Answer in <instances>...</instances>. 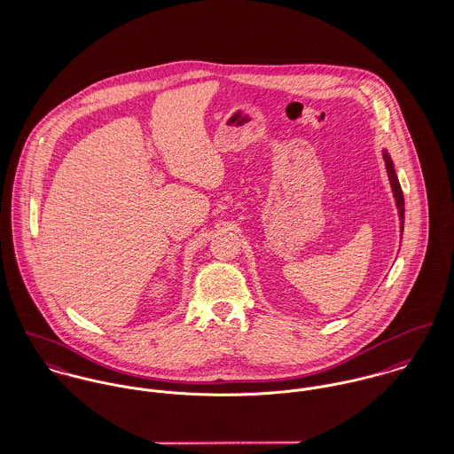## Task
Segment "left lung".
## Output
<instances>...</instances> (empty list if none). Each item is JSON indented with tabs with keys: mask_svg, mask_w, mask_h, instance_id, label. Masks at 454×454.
Masks as SVG:
<instances>
[{
	"mask_svg": "<svg viewBox=\"0 0 454 454\" xmlns=\"http://www.w3.org/2000/svg\"><path fill=\"white\" fill-rule=\"evenodd\" d=\"M383 159H385V166H387V173H388L389 185H391V191H393V197H395V202H396V209H398V218H400V232H403V194H402V187L398 184V178H396V173H395V168H393V160L389 157L388 152L383 150Z\"/></svg>",
	"mask_w": 454,
	"mask_h": 454,
	"instance_id": "8db88e82",
	"label": "left lung"
}]
</instances>
